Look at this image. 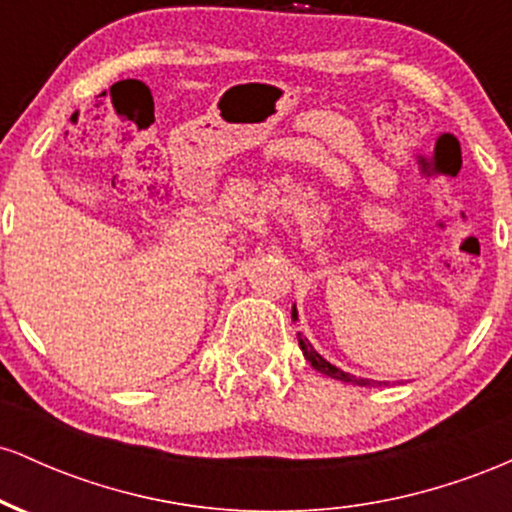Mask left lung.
I'll use <instances>...</instances> for the list:
<instances>
[{"label": "left lung", "mask_w": 512, "mask_h": 512, "mask_svg": "<svg viewBox=\"0 0 512 512\" xmlns=\"http://www.w3.org/2000/svg\"><path fill=\"white\" fill-rule=\"evenodd\" d=\"M291 315H293V320H296V308H293V313H291ZM298 346H301L303 356L308 358L310 366H313L315 370H320L322 375H330V378H334V380H342V383H351V385H368V380L356 378V375L344 373V370H339L337 366H332L330 361H325V358H322L320 354H317V351L313 349V346H310L308 339H303L301 334H298Z\"/></svg>", "instance_id": "obj_1"}]
</instances>
